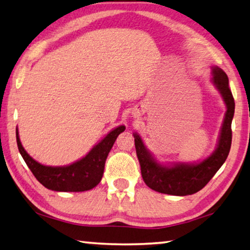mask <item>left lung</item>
Segmentation results:
<instances>
[{"label":"left lung","instance_id":"1","mask_svg":"<svg viewBox=\"0 0 250 250\" xmlns=\"http://www.w3.org/2000/svg\"><path fill=\"white\" fill-rule=\"evenodd\" d=\"M212 74L213 84L220 91L227 109L216 149L207 159L198 164L160 165L147 150L141 136L134 134L135 148L141 164L142 177L150 189L160 193L179 196L196 193L208 185L225 163L231 145V121L234 117L235 102L229 86L227 74L218 67H212Z\"/></svg>","mask_w":250,"mask_h":250}]
</instances>
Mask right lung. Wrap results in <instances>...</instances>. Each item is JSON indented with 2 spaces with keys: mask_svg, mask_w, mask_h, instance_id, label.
Returning a JSON list of instances; mask_svg holds the SVG:
<instances>
[{
  "mask_svg": "<svg viewBox=\"0 0 250 250\" xmlns=\"http://www.w3.org/2000/svg\"><path fill=\"white\" fill-rule=\"evenodd\" d=\"M124 130V125L111 130L102 141L92 148L85 157L63 167L43 166L33 159L21 146L17 129L16 142L26 165L43 187L59 192H82L93 189L99 185L103 177L105 160L108 152L112 149L118 135Z\"/></svg>",
  "mask_w": 250,
  "mask_h": 250,
  "instance_id": "1",
  "label": "right lung"
}]
</instances>
